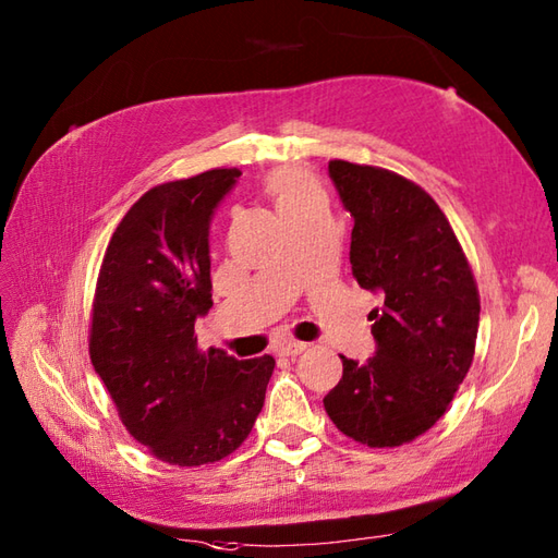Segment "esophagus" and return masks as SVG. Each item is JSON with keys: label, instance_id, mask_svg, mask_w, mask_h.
Returning <instances> with one entry per match:
<instances>
[{"label": "esophagus", "instance_id": "34e87169", "mask_svg": "<svg viewBox=\"0 0 558 558\" xmlns=\"http://www.w3.org/2000/svg\"><path fill=\"white\" fill-rule=\"evenodd\" d=\"M306 348V342H300V340H288L282 342V345H278V354H282V357H298V354H302Z\"/></svg>", "mask_w": 558, "mask_h": 558}]
</instances>
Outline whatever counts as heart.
I'll use <instances>...</instances> for the list:
<instances>
[{
    "label": "heart",
    "instance_id": "heart-1",
    "mask_svg": "<svg viewBox=\"0 0 558 558\" xmlns=\"http://www.w3.org/2000/svg\"><path fill=\"white\" fill-rule=\"evenodd\" d=\"M268 194L276 201V208L282 218L294 216L314 204H324L322 189L310 174L298 168H282L270 174Z\"/></svg>",
    "mask_w": 558,
    "mask_h": 558
}]
</instances>
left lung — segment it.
Instances as JSON below:
<instances>
[{
    "label": "left lung",
    "mask_w": 558,
    "mask_h": 558,
    "mask_svg": "<svg viewBox=\"0 0 558 558\" xmlns=\"http://www.w3.org/2000/svg\"><path fill=\"white\" fill-rule=\"evenodd\" d=\"M342 206L354 218L350 264L360 288L381 292L376 354L342 360L324 398L338 429L369 448H396L444 417L468 376L480 328V292L458 236L436 201L405 177L330 160Z\"/></svg>",
    "instance_id": "8db88e82"
}]
</instances>
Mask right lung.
<instances>
[{
  "instance_id": "1",
  "label": "right lung",
  "mask_w": 558,
  "mask_h": 558,
  "mask_svg": "<svg viewBox=\"0 0 558 558\" xmlns=\"http://www.w3.org/2000/svg\"><path fill=\"white\" fill-rule=\"evenodd\" d=\"M242 172L218 168L148 189L117 225L90 316V362L120 420L150 456L208 465L244 444L276 360L201 352L208 314L213 210Z\"/></svg>"
}]
</instances>
